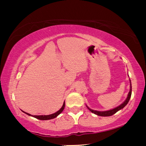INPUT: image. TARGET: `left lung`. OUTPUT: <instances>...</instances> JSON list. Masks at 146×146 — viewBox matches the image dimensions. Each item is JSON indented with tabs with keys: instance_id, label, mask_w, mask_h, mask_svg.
<instances>
[{
	"instance_id": "8db88e82",
	"label": "left lung",
	"mask_w": 146,
	"mask_h": 146,
	"mask_svg": "<svg viewBox=\"0 0 146 146\" xmlns=\"http://www.w3.org/2000/svg\"><path fill=\"white\" fill-rule=\"evenodd\" d=\"M131 95V84L130 82V90H129V92L128 93V95H127V98L122 104H121V105H119V106L115 108L114 109L110 110L104 111H96V110H93L90 109L88 107H87V108L90 110V111H92V112L95 113V114H96L98 115H100V116H110V115H112L114 114V113H116L117 111L120 110L121 109L123 108H124L125 106L127 105V104L128 103L129 99H130Z\"/></svg>"
}]
</instances>
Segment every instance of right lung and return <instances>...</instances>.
<instances>
[{
	"instance_id": "right-lung-1",
	"label": "right lung",
	"mask_w": 146,
	"mask_h": 146,
	"mask_svg": "<svg viewBox=\"0 0 146 146\" xmlns=\"http://www.w3.org/2000/svg\"><path fill=\"white\" fill-rule=\"evenodd\" d=\"M64 107H65V102H64L62 107L61 108L60 110L56 111V112L54 113H52V114L47 115H31V114H30V113H28L27 112H25V113H27V115H31V116H33L34 117H36V118H37V119H40V120H47V119H53V118H54V117H57L58 115L62 111H63V110H64ZM24 112H25V111H24Z\"/></svg>"
}]
</instances>
